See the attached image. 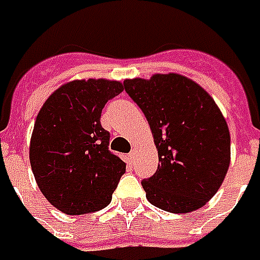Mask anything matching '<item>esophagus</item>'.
I'll return each mask as SVG.
<instances>
[{
	"label": "esophagus",
	"instance_id": "esophagus-1",
	"mask_svg": "<svg viewBox=\"0 0 260 260\" xmlns=\"http://www.w3.org/2000/svg\"><path fill=\"white\" fill-rule=\"evenodd\" d=\"M128 158H130V161H132V162H135V159H136V150H132V152H130V155H128Z\"/></svg>",
	"mask_w": 260,
	"mask_h": 260
}]
</instances>
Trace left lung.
Here are the masks:
<instances>
[{"label": "left lung", "mask_w": 260, "mask_h": 260, "mask_svg": "<svg viewBox=\"0 0 260 260\" xmlns=\"http://www.w3.org/2000/svg\"><path fill=\"white\" fill-rule=\"evenodd\" d=\"M125 92L143 111L158 149V170L142 186L167 212L202 208L221 187L230 167V132L209 93L184 76L127 79Z\"/></svg>", "instance_id": "obj_1"}]
</instances>
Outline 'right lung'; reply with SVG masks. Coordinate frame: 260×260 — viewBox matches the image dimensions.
Listing matches in <instances>:
<instances>
[{
  "instance_id": "obj_1",
  "label": "right lung",
  "mask_w": 260,
  "mask_h": 260,
  "mask_svg": "<svg viewBox=\"0 0 260 260\" xmlns=\"http://www.w3.org/2000/svg\"><path fill=\"white\" fill-rule=\"evenodd\" d=\"M120 82L74 80L46 99L33 127L29 158L33 175L51 205L67 215L95 212L110 205L125 173L114 155L101 114Z\"/></svg>"
}]
</instances>
